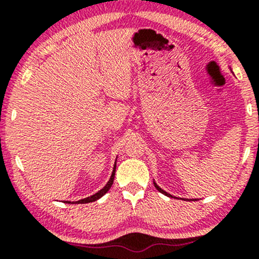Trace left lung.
<instances>
[{"instance_id": "1", "label": "left lung", "mask_w": 259, "mask_h": 259, "mask_svg": "<svg viewBox=\"0 0 259 259\" xmlns=\"http://www.w3.org/2000/svg\"><path fill=\"white\" fill-rule=\"evenodd\" d=\"M153 184H154V187H156V189H157V190H158V191L160 192V194H164L165 196H168V197H174V196H171L170 194H168V192H165V191H164V190H162V189H160V187H159L158 185H157V184H156V183H153ZM174 198H177V197H174Z\"/></svg>"}]
</instances>
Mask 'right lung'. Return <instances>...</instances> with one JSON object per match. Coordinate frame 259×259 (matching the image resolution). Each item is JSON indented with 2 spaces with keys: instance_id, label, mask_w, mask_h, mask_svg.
I'll return each mask as SVG.
<instances>
[{
  "instance_id": "right-lung-1",
  "label": "right lung",
  "mask_w": 259,
  "mask_h": 259,
  "mask_svg": "<svg viewBox=\"0 0 259 259\" xmlns=\"http://www.w3.org/2000/svg\"><path fill=\"white\" fill-rule=\"evenodd\" d=\"M114 175H115V164H114V168H113L111 179L108 180V183L106 184V186L103 187V189H101L99 192H96V194H95V195L90 196V197L84 198V200H80V201H76V202H69V201H67V202H68V203H89V202H94V201L99 200V198L102 197V196L105 195L109 189H111V186H112V184H113V180H114Z\"/></svg>"
}]
</instances>
